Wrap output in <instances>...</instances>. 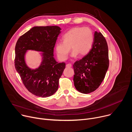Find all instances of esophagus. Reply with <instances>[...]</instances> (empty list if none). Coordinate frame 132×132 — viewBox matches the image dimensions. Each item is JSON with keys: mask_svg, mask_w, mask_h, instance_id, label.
Segmentation results:
<instances>
[{"mask_svg": "<svg viewBox=\"0 0 132 132\" xmlns=\"http://www.w3.org/2000/svg\"><path fill=\"white\" fill-rule=\"evenodd\" d=\"M66 67H68V68H70V67H71V64H67V65H66Z\"/></svg>", "mask_w": 132, "mask_h": 132, "instance_id": "obj_1", "label": "esophagus"}]
</instances>
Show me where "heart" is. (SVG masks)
<instances>
[{
  "instance_id": "1",
  "label": "heart",
  "mask_w": 132,
  "mask_h": 132,
  "mask_svg": "<svg viewBox=\"0 0 132 132\" xmlns=\"http://www.w3.org/2000/svg\"><path fill=\"white\" fill-rule=\"evenodd\" d=\"M93 40L91 30L87 27H74L66 32L62 36V41L55 44V50L59 60H67L70 52L72 51L71 57L75 58L86 55L91 50Z\"/></svg>"
}]
</instances>
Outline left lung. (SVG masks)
Instances as JSON below:
<instances>
[{
	"mask_svg": "<svg viewBox=\"0 0 132 132\" xmlns=\"http://www.w3.org/2000/svg\"><path fill=\"white\" fill-rule=\"evenodd\" d=\"M108 46L100 32L95 31L90 52L73 65V80L76 89L87 94L96 90L103 80L109 68Z\"/></svg>",
	"mask_w": 132,
	"mask_h": 132,
	"instance_id": "1",
	"label": "left lung"
}]
</instances>
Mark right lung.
<instances>
[{"label": "right lung", "instance_id": "1", "mask_svg": "<svg viewBox=\"0 0 132 132\" xmlns=\"http://www.w3.org/2000/svg\"><path fill=\"white\" fill-rule=\"evenodd\" d=\"M61 28L58 26L34 27L17 41L14 65L26 88L37 97L52 96L59 88V79L65 68L64 62L54 57V48ZM40 52L42 61L38 68H30L26 64L28 50Z\"/></svg>", "mask_w": 132, "mask_h": 132}]
</instances>
